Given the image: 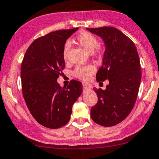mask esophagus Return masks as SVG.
Masks as SVG:
<instances>
[{
	"mask_svg": "<svg viewBox=\"0 0 159 159\" xmlns=\"http://www.w3.org/2000/svg\"><path fill=\"white\" fill-rule=\"evenodd\" d=\"M83 87L85 88L86 89H91V87H92V86H91V84L85 83H83Z\"/></svg>",
	"mask_w": 159,
	"mask_h": 159,
	"instance_id": "34e87169",
	"label": "esophagus"
}]
</instances>
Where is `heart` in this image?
<instances>
[{"mask_svg": "<svg viewBox=\"0 0 159 159\" xmlns=\"http://www.w3.org/2000/svg\"><path fill=\"white\" fill-rule=\"evenodd\" d=\"M76 43L96 57H101L104 53L103 47L98 44V39L96 35L88 31H82L76 35ZM69 50V44L65 43L63 46L62 56L67 59ZM94 68L91 65H79L74 70V75L78 79L88 80L94 74Z\"/></svg>", "mask_w": 159, "mask_h": 159, "instance_id": "heart-1", "label": "heart"}]
</instances>
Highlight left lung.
I'll return each instance as SVG.
<instances>
[{
  "mask_svg": "<svg viewBox=\"0 0 159 159\" xmlns=\"http://www.w3.org/2000/svg\"><path fill=\"white\" fill-rule=\"evenodd\" d=\"M86 29L105 44L97 81L109 80L105 90L94 88L98 100L91 109V117L102 126H115L129 115L136 102L141 79L139 53L131 39L115 27Z\"/></svg>",
  "mask_w": 159,
  "mask_h": 159,
  "instance_id": "8db88e82",
  "label": "left lung"
}]
</instances>
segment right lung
Wrapping results in <instances>:
<instances>
[{
  "mask_svg": "<svg viewBox=\"0 0 159 159\" xmlns=\"http://www.w3.org/2000/svg\"><path fill=\"white\" fill-rule=\"evenodd\" d=\"M77 30H57L36 39L22 61L24 99L35 120L45 127L58 129L68 124L72 106L83 91L82 83L76 80H71L67 88L57 83L65 67L63 46Z\"/></svg>",
  "mask_w": 159,
  "mask_h": 159,
  "instance_id": "add662e5",
  "label": "right lung"
}]
</instances>
